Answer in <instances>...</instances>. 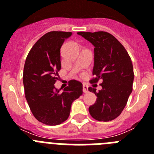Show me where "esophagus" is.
<instances>
[{
    "mask_svg": "<svg viewBox=\"0 0 154 154\" xmlns=\"http://www.w3.org/2000/svg\"><path fill=\"white\" fill-rule=\"evenodd\" d=\"M89 92V89H88V86L86 85H83V92L84 93H86V92Z\"/></svg>",
    "mask_w": 154,
    "mask_h": 154,
    "instance_id": "1",
    "label": "esophagus"
}]
</instances>
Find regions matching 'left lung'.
I'll return each instance as SVG.
<instances>
[{
	"instance_id": "1",
	"label": "left lung",
	"mask_w": 154,
	"mask_h": 154,
	"mask_svg": "<svg viewBox=\"0 0 154 154\" xmlns=\"http://www.w3.org/2000/svg\"><path fill=\"white\" fill-rule=\"evenodd\" d=\"M94 45L93 75L90 80L96 83L102 80L101 90L89 87L97 96L96 103L89 106L92 117L108 122L118 117L127 103L133 90L134 79L133 64L123 45L111 34L106 31L78 32Z\"/></svg>"
}]
</instances>
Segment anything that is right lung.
I'll list each match as a JSON object with an SVG mask.
<instances>
[{
    "instance_id": "1",
    "label": "right lung",
    "mask_w": 154,
    "mask_h": 154,
    "mask_svg": "<svg viewBox=\"0 0 154 154\" xmlns=\"http://www.w3.org/2000/svg\"><path fill=\"white\" fill-rule=\"evenodd\" d=\"M72 32L50 31L31 48L24 63L23 83L25 98L37 120L48 126L65 122L74 100L82 94V84L69 81L63 92L55 87L61 69L60 48Z\"/></svg>"
}]
</instances>
